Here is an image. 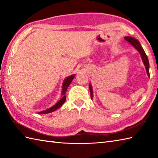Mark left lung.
Segmentation results:
<instances>
[{"instance_id":"8db88e82","label":"left lung","mask_w":158,"mask_h":158,"mask_svg":"<svg viewBox=\"0 0 158 158\" xmlns=\"http://www.w3.org/2000/svg\"><path fill=\"white\" fill-rule=\"evenodd\" d=\"M124 39H125L126 41H127V42H129L130 44L132 45L134 48H135L137 50V51L139 52L140 56H141V59L143 60L144 65H145V66L147 75H148V77H149V60H148V58H147L145 51H144L143 48H142L141 45L140 44L139 41L137 39H136L135 38L132 37V36H125V37H124ZM89 91H90V95H91V98L92 99L93 98V90H92V86L91 83H89Z\"/></svg>"}]
</instances>
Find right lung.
<instances>
[{
  "mask_svg": "<svg viewBox=\"0 0 158 158\" xmlns=\"http://www.w3.org/2000/svg\"><path fill=\"white\" fill-rule=\"evenodd\" d=\"M75 75H72L70 76L67 77L64 80V81L62 83V92H61V96H60V99L58 100V101L54 105L52 106L50 108L44 110H41V111L38 112L37 113L40 114H47V113H49L55 111L56 110L59 109L60 106H61L66 101V96L65 94L66 92V90L68 89L69 85L70 84V83L72 82L73 79L75 78Z\"/></svg>",
  "mask_w": 158,
  "mask_h": 158,
  "instance_id": "right-lung-1",
  "label": "right lung"
}]
</instances>
